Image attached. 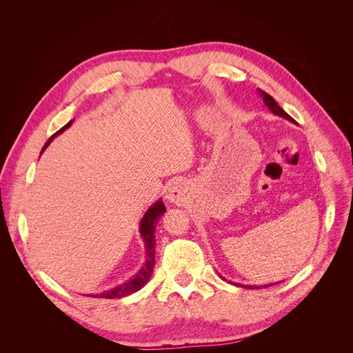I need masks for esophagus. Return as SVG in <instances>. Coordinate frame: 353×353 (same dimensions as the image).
<instances>
[{"instance_id": "1", "label": "esophagus", "mask_w": 353, "mask_h": 353, "mask_svg": "<svg viewBox=\"0 0 353 353\" xmlns=\"http://www.w3.org/2000/svg\"><path fill=\"white\" fill-rule=\"evenodd\" d=\"M166 199L170 203H183L185 200V191L181 185H172L168 190Z\"/></svg>"}]
</instances>
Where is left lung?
I'll return each instance as SVG.
<instances>
[{"mask_svg":"<svg viewBox=\"0 0 353 353\" xmlns=\"http://www.w3.org/2000/svg\"><path fill=\"white\" fill-rule=\"evenodd\" d=\"M258 92H259V95L263 99V103L266 104V108H268L274 114H279V116H281V117H284V119H287V121H290V122H294V119L293 117L290 116V114H287L279 104H276V101L271 97L270 94H266L265 91H262V90H259L258 88ZM236 284V283H234ZM276 284V283H275ZM236 285H241V287H245V288H259V287H262V285H243V284H236ZM270 285H272V284H268V285H265V287H270Z\"/></svg>","mask_w":353,"mask_h":353,"instance_id":"8db88e82","label":"left lung"}]
</instances>
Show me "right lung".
<instances>
[{
    "mask_svg": "<svg viewBox=\"0 0 353 353\" xmlns=\"http://www.w3.org/2000/svg\"><path fill=\"white\" fill-rule=\"evenodd\" d=\"M72 123H73V119L69 123H66L63 128H60V130L54 135H51L50 140L46 143L44 148H42V152H44L46 148H47V145L52 140H54V137H57L59 134H61L63 131L68 130V128ZM165 212H166V208L163 205V201L162 200H157L153 206L148 208V210L144 213V216L141 219L140 234H141V237H143L144 244H145V263L143 265V268L137 272L135 276H132V279L128 280L126 283L117 285L114 288H110V290H105L103 293L90 294L91 297H100V299L125 297L128 294H132V293L138 292V290H140V288H143L145 285V283L148 281V279H150V275H152L153 268H154V248H156L154 230H156V225H157L159 219L162 218V215H163Z\"/></svg>",
    "mask_w": 353,
    "mask_h": 353,
    "instance_id": "add662e5",
    "label": "right lung"
}]
</instances>
